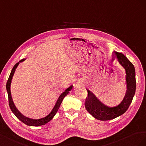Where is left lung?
<instances>
[{
	"label": "left lung",
	"mask_w": 146,
	"mask_h": 146,
	"mask_svg": "<svg viewBox=\"0 0 146 146\" xmlns=\"http://www.w3.org/2000/svg\"><path fill=\"white\" fill-rule=\"evenodd\" d=\"M116 59L125 70L127 90L123 100L119 105L110 107L103 104L95 95L87 89L88 95L85 102L86 110L94 118L100 120H108L115 119L125 113L130 106L136 91V78L135 66L123 54L114 52ZM115 57L112 58V61Z\"/></svg>",
	"instance_id": "left-lung-1"
}]
</instances>
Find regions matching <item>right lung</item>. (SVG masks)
<instances>
[{
    "label": "right lung",
    "mask_w": 146,
    "mask_h": 146,
    "mask_svg": "<svg viewBox=\"0 0 146 146\" xmlns=\"http://www.w3.org/2000/svg\"><path fill=\"white\" fill-rule=\"evenodd\" d=\"M26 59H22L19 62H18L17 64H16L15 66H13V68H12L11 72L10 73V74L9 76V78H8V80L7 82V84H6V88L7 90V93H8V102H9V106L11 111L13 112V113L16 115V117H17L19 120H20L21 121L25 123L27 125L29 126H34V127H38V126H41V125H45L46 123H47L49 122L50 120H52V119L54 117V116L56 115L57 113V112L59 110V108L61 105V103L63 100V99L65 96H66L69 93V92L73 88V86H70L68 88L65 89L64 90V92H62L60 95L59 97H58L57 100H56V102L55 103L54 106H53L52 109L51 111H50L49 113L45 116V117H41L40 119H31L27 117H26V116L22 114L21 112L18 110L17 108H16L15 104L13 102V99H12L11 97V90H10V86H11V82L12 78H13V74L15 73V70L17 68V66H18L19 62H21L24 61Z\"/></svg>",
    "instance_id": "obj_1"
}]
</instances>
